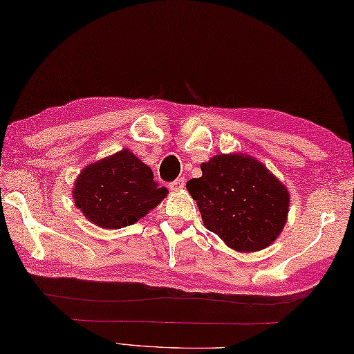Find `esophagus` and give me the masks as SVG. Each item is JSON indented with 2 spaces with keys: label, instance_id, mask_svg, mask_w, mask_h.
Segmentation results:
<instances>
[{
  "label": "esophagus",
  "instance_id": "34e87169",
  "mask_svg": "<svg viewBox=\"0 0 354 354\" xmlns=\"http://www.w3.org/2000/svg\"><path fill=\"white\" fill-rule=\"evenodd\" d=\"M184 185H185V179H184V178H178V179H175V181H173V183H170L169 189H170L171 192H179V190L184 189Z\"/></svg>",
  "mask_w": 354,
  "mask_h": 354
}]
</instances>
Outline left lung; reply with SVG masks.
<instances>
[{
    "label": "left lung",
    "mask_w": 354,
    "mask_h": 354,
    "mask_svg": "<svg viewBox=\"0 0 354 354\" xmlns=\"http://www.w3.org/2000/svg\"><path fill=\"white\" fill-rule=\"evenodd\" d=\"M187 183L205 227L239 252L272 245L288 221L289 192L255 158L221 153Z\"/></svg>",
    "instance_id": "left-lung-1"
}]
</instances>
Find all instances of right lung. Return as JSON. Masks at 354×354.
<instances>
[{
	"instance_id": "right-lung-1",
	"label": "right lung",
	"mask_w": 354,
	"mask_h": 354,
	"mask_svg": "<svg viewBox=\"0 0 354 354\" xmlns=\"http://www.w3.org/2000/svg\"><path fill=\"white\" fill-rule=\"evenodd\" d=\"M153 171L129 149L86 165L74 183V204L89 222L118 230L138 222L167 196Z\"/></svg>"
}]
</instances>
